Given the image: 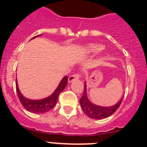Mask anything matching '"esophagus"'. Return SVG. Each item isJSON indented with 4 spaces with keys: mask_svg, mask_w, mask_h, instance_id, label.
<instances>
[{
    "mask_svg": "<svg viewBox=\"0 0 147 147\" xmlns=\"http://www.w3.org/2000/svg\"><path fill=\"white\" fill-rule=\"evenodd\" d=\"M80 74H79V73H76L74 74H73L69 76V78H68V82H73L74 80H78V79H80Z\"/></svg>",
    "mask_w": 147,
    "mask_h": 147,
    "instance_id": "esophagus-1",
    "label": "esophagus"
}]
</instances>
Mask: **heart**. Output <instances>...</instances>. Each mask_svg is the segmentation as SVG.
Masks as SVG:
<instances>
[{
	"label": "heart",
	"mask_w": 147,
	"mask_h": 147,
	"mask_svg": "<svg viewBox=\"0 0 147 147\" xmlns=\"http://www.w3.org/2000/svg\"><path fill=\"white\" fill-rule=\"evenodd\" d=\"M88 50L90 52L92 53H98L103 50V46L98 44H92L88 46Z\"/></svg>",
	"instance_id": "b5f03b06"
}]
</instances>
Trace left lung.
<instances>
[{"label":"left lung","instance_id":"1","mask_svg":"<svg viewBox=\"0 0 147 147\" xmlns=\"http://www.w3.org/2000/svg\"><path fill=\"white\" fill-rule=\"evenodd\" d=\"M86 90V85H84V92L82 96L80 99V105L84 113L90 118L93 119H102L110 116L117 110L123 99L121 98L119 102L112 107H100L93 105L88 100L87 97Z\"/></svg>","mask_w":147,"mask_h":147}]
</instances>
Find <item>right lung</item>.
<instances>
[{
    "label": "right lung",
    "mask_w": 147,
    "mask_h": 147,
    "mask_svg": "<svg viewBox=\"0 0 147 147\" xmlns=\"http://www.w3.org/2000/svg\"><path fill=\"white\" fill-rule=\"evenodd\" d=\"M37 36H35L33 38L37 37ZM67 80H68V77L65 76L62 80V81L60 82L59 85H58L57 88L56 89L54 93L48 98L41 100H31L25 98L19 90L18 82H16V90L17 93H18V98L20 99L23 107L28 111L31 113H44L48 112L55 107V105H57V102L58 101L59 94L67 86Z\"/></svg>",
    "instance_id": "obj_1"
}]
</instances>
